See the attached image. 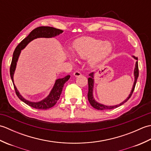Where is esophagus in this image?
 <instances>
[{"label": "esophagus", "mask_w": 151, "mask_h": 151, "mask_svg": "<svg viewBox=\"0 0 151 151\" xmlns=\"http://www.w3.org/2000/svg\"><path fill=\"white\" fill-rule=\"evenodd\" d=\"M73 75H74V76H75V77H78V76H81V73L78 72V71H75V73H73Z\"/></svg>", "instance_id": "34e87169"}]
</instances>
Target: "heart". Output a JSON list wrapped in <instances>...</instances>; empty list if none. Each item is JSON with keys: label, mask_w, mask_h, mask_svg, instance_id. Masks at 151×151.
Here are the masks:
<instances>
[{"label": "heart", "mask_w": 151, "mask_h": 151, "mask_svg": "<svg viewBox=\"0 0 151 151\" xmlns=\"http://www.w3.org/2000/svg\"><path fill=\"white\" fill-rule=\"evenodd\" d=\"M73 49L76 56L82 59L89 58V63L95 66L106 58L111 52V45L110 42L87 37L76 41L73 45ZM70 59L73 57L68 54Z\"/></svg>", "instance_id": "heart-1"}]
</instances>
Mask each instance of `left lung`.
<instances>
[{"label":"left lung","mask_w":151,"mask_h":151,"mask_svg":"<svg viewBox=\"0 0 151 151\" xmlns=\"http://www.w3.org/2000/svg\"><path fill=\"white\" fill-rule=\"evenodd\" d=\"M134 59L136 60V65H135V68H134V82L132 86V89L131 90L130 94L124 101L121 102L120 104H116L114 106H106L104 104H102L99 103V102H97L94 99V96H93V88H94V73H91L89 75V78H88V101L89 102V103L94 108L97 109V110H111V109H114V108H116L119 106H120L122 104H123L125 103L130 98L131 96L132 95V93L134 90V88H135L136 84L137 82V78H138L139 76V70H138V63H137V58L135 57L134 56H132Z\"/></svg>","instance_id":"1"}]
</instances>
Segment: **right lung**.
<instances>
[{
  "mask_svg": "<svg viewBox=\"0 0 151 151\" xmlns=\"http://www.w3.org/2000/svg\"><path fill=\"white\" fill-rule=\"evenodd\" d=\"M63 31L62 30L57 29V28L50 27H37L32 31L29 34V35H28L27 37H25L24 39L18 45L17 47L15 48L14 54H13V58L9 71H10V76L13 84H14V86L16 95H17V97L20 100H21L22 102H24V103H26L28 106H30L34 108L38 109V110H47V109H49L54 106L56 104L57 101H58V99H60V95L62 92L64 84L69 79L70 75H67L63 78L56 79L52 89H51L50 93L47 97L43 99V100L38 102H32L30 101H28L20 94V93L19 92L17 88H16L14 81V75L19 55H20L21 50L24 49L27 45L32 40L40 37L51 38L53 37H56L57 36H59L60 34L63 33Z\"/></svg>",
  "mask_w": 151,
  "mask_h": 151,
  "instance_id": "add662e5",
  "label": "right lung"
}]
</instances>
